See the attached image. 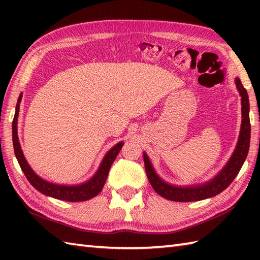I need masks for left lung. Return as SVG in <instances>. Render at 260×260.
I'll return each mask as SVG.
<instances>
[{
    "label": "left lung",
    "instance_id": "obj_1",
    "mask_svg": "<svg viewBox=\"0 0 260 260\" xmlns=\"http://www.w3.org/2000/svg\"><path fill=\"white\" fill-rule=\"evenodd\" d=\"M236 85L241 96V105H242V123L239 135V141L237 144L236 150L231 156L230 161L225 165L223 170L220 172L213 180L206 184L191 186V187H178L165 183L158 178L156 173L151 165L150 159L144 153V164L145 171L147 174L148 181L152 187L155 190L159 196L168 199L171 201L178 202H191V201H200L203 199H208L219 194L224 189L230 185L231 182L235 180L237 174L244 164L247 157L248 151H249L250 144V119H249V99L248 93L242 86L239 78H236Z\"/></svg>",
    "mask_w": 260,
    "mask_h": 260
}]
</instances>
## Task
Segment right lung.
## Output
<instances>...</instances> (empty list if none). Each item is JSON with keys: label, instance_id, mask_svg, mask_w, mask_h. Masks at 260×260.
Returning a JSON list of instances; mask_svg holds the SVG:
<instances>
[{"label": "right lung", "instance_id": "right-lung-1", "mask_svg": "<svg viewBox=\"0 0 260 260\" xmlns=\"http://www.w3.org/2000/svg\"><path fill=\"white\" fill-rule=\"evenodd\" d=\"M22 98V93H20L18 104H16L15 108V114L12 123V136H13V147H14V153L15 156L18 158V162L20 164L21 170L23 171L24 175L26 176L27 181L33 185V187L43 193V194L52 197L54 199H59V200H64L69 202H80V201H87L89 199H92L96 197L99 192L103 190L105 182H106L107 175L109 172V169L112 167L113 162L115 161L116 156L118 155L119 151L123 147V143H118L117 145H115L112 150H110L106 156L104 157L101 168L97 171V173L93 175V178L89 180L84 184L80 185H73V186H67V185H59V184H53L50 182H47L42 180L41 178L33 172L32 169L29 167V164L26 163L25 158L23 156V153H22L19 139H18V131H16V124H18V116H19V107H20V102Z\"/></svg>", "mask_w": 260, "mask_h": 260}]
</instances>
